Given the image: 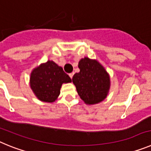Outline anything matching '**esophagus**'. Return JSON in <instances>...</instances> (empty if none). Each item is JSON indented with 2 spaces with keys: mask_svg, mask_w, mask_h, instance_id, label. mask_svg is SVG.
Returning <instances> with one entry per match:
<instances>
[{
  "mask_svg": "<svg viewBox=\"0 0 151 151\" xmlns=\"http://www.w3.org/2000/svg\"><path fill=\"white\" fill-rule=\"evenodd\" d=\"M73 75H74V73H69V77L72 78H73Z\"/></svg>",
  "mask_w": 151,
  "mask_h": 151,
  "instance_id": "34e87169",
  "label": "esophagus"
}]
</instances>
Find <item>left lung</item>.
Segmentation results:
<instances>
[{"label": "left lung", "mask_w": 151, "mask_h": 151, "mask_svg": "<svg viewBox=\"0 0 151 151\" xmlns=\"http://www.w3.org/2000/svg\"><path fill=\"white\" fill-rule=\"evenodd\" d=\"M80 72L73 76V82L81 99L87 104H95L106 98L110 89V76L97 60L85 57L78 62Z\"/></svg>", "instance_id": "8db88e82"}]
</instances>
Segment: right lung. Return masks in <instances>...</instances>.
Here are the masks:
<instances>
[{
  "label": "right lung",
  "instance_id": "1",
  "mask_svg": "<svg viewBox=\"0 0 151 151\" xmlns=\"http://www.w3.org/2000/svg\"><path fill=\"white\" fill-rule=\"evenodd\" d=\"M71 82L63 68L53 61L41 64L31 73V88L36 97L44 102H54L60 93L62 84Z\"/></svg>",
  "mask_w": 151,
  "mask_h": 151
}]
</instances>
